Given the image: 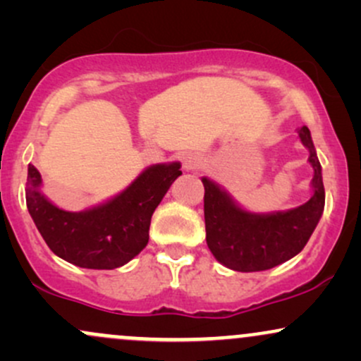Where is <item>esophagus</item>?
<instances>
[{"mask_svg":"<svg viewBox=\"0 0 361 361\" xmlns=\"http://www.w3.org/2000/svg\"><path fill=\"white\" fill-rule=\"evenodd\" d=\"M202 166V157L198 154H186L183 157V168L186 171H195V169H198Z\"/></svg>","mask_w":361,"mask_h":361,"instance_id":"1","label":"esophagus"}]
</instances>
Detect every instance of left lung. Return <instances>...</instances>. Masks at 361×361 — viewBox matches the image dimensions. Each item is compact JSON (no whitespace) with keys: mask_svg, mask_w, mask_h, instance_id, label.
I'll return each mask as SVG.
<instances>
[{"mask_svg":"<svg viewBox=\"0 0 361 361\" xmlns=\"http://www.w3.org/2000/svg\"><path fill=\"white\" fill-rule=\"evenodd\" d=\"M299 137L309 149L314 168L309 202L287 212L251 214L234 204L219 185L202 178L207 246L215 259L234 271H263L285 263L304 250L324 210V185L312 137L300 127Z\"/></svg>","mask_w":361,"mask_h":361,"instance_id":"1","label":"left lung"}]
</instances>
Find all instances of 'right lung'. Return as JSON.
Listing matches in <instances>:
<instances>
[{"instance_id":"right-lung-1","label":"right lung","mask_w":361,"mask_h":361,"mask_svg":"<svg viewBox=\"0 0 361 361\" xmlns=\"http://www.w3.org/2000/svg\"><path fill=\"white\" fill-rule=\"evenodd\" d=\"M180 166L154 164L105 204L66 212L40 193L42 178L34 164H28V212L54 255L81 268L115 270L146 247L152 214L181 175Z\"/></svg>"}]
</instances>
